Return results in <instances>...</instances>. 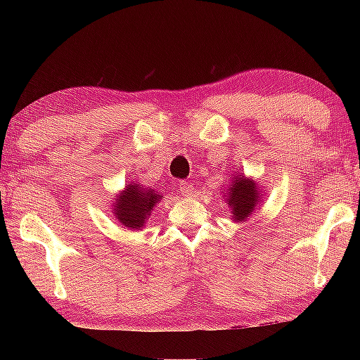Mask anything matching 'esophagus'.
<instances>
[{
	"label": "esophagus",
	"mask_w": 360,
	"mask_h": 360,
	"mask_svg": "<svg viewBox=\"0 0 360 360\" xmlns=\"http://www.w3.org/2000/svg\"><path fill=\"white\" fill-rule=\"evenodd\" d=\"M179 188H180V193L184 196H191L195 193V186L191 185L190 181H180Z\"/></svg>",
	"instance_id": "esophagus-1"
}]
</instances>
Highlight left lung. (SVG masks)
Instances as JSON below:
<instances>
[{
    "label": "left lung",
    "instance_id": "1",
    "mask_svg": "<svg viewBox=\"0 0 360 360\" xmlns=\"http://www.w3.org/2000/svg\"><path fill=\"white\" fill-rule=\"evenodd\" d=\"M226 205H228L231 219L236 223H245L262 203V186L257 181L240 174L231 175L228 181V188L223 190Z\"/></svg>",
    "mask_w": 360,
    "mask_h": 360
}]
</instances>
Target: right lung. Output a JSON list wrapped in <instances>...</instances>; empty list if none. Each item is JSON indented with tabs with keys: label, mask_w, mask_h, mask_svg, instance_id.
<instances>
[{
	"label": "right lung",
	"mask_w": 360,
	"mask_h": 360,
	"mask_svg": "<svg viewBox=\"0 0 360 360\" xmlns=\"http://www.w3.org/2000/svg\"><path fill=\"white\" fill-rule=\"evenodd\" d=\"M160 200H164L160 191H155L150 186L146 188L139 181H134L127 184L124 190L116 193V198H112L111 203V213L124 228L141 231Z\"/></svg>",
	"instance_id": "obj_1"
}]
</instances>
